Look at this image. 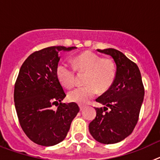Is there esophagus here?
Returning <instances> with one entry per match:
<instances>
[{"mask_svg":"<svg viewBox=\"0 0 160 160\" xmlns=\"http://www.w3.org/2000/svg\"><path fill=\"white\" fill-rule=\"evenodd\" d=\"M79 108H80V111H82L83 110H84V109L86 108V107H84V106H79Z\"/></svg>","mask_w":160,"mask_h":160,"instance_id":"1","label":"esophagus"}]
</instances>
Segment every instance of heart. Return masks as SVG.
<instances>
[{"mask_svg":"<svg viewBox=\"0 0 160 160\" xmlns=\"http://www.w3.org/2000/svg\"><path fill=\"white\" fill-rule=\"evenodd\" d=\"M72 67L64 61L57 66L56 74L59 82L66 88H71L75 83V70L87 73L82 87H78L68 93V99L84 105L99 92L111 88L116 78V66L109 58H101L91 51H86L72 59Z\"/></svg>","mask_w":160,"mask_h":160,"instance_id":"obj_1","label":"heart"}]
</instances>
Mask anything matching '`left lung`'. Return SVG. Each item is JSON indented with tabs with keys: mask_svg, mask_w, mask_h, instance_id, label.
<instances>
[{
	"mask_svg": "<svg viewBox=\"0 0 160 160\" xmlns=\"http://www.w3.org/2000/svg\"><path fill=\"white\" fill-rule=\"evenodd\" d=\"M97 50L113 58L116 78L111 88L96 99L106 107H96V117L89 130L98 142L116 143L129 136L138 122L144 87L138 66L122 52L111 48Z\"/></svg>",
	"mask_w": 160,
	"mask_h": 160,
	"instance_id": "8db88e82",
	"label": "left lung"
}]
</instances>
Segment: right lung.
I'll use <instances>...</instances> for the list:
<instances>
[{
  "mask_svg": "<svg viewBox=\"0 0 160 160\" xmlns=\"http://www.w3.org/2000/svg\"><path fill=\"white\" fill-rule=\"evenodd\" d=\"M75 47L50 46L34 52L22 64L14 86L20 125L28 138L42 146L64 139L79 111L77 103H62L66 93L56 74L58 53ZM57 105V110L52 107Z\"/></svg>",
  "mask_w": 160,
  "mask_h": 160,
  "instance_id": "1",
  "label": "right lung"
}]
</instances>
